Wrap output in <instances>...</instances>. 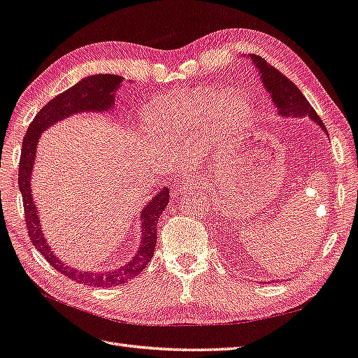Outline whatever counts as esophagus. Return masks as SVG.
Listing matches in <instances>:
<instances>
[{"label": "esophagus", "mask_w": 358, "mask_h": 358, "mask_svg": "<svg viewBox=\"0 0 358 358\" xmlns=\"http://www.w3.org/2000/svg\"><path fill=\"white\" fill-rule=\"evenodd\" d=\"M196 185H198V177L195 176V173L189 172V173H186V176L181 177L180 182L177 185V187H176V192L181 194V192H185V190H189V189L195 187Z\"/></svg>", "instance_id": "esophagus-1"}]
</instances>
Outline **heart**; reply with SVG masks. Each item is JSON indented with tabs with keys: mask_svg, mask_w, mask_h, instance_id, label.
Here are the masks:
<instances>
[{
	"mask_svg": "<svg viewBox=\"0 0 358 358\" xmlns=\"http://www.w3.org/2000/svg\"><path fill=\"white\" fill-rule=\"evenodd\" d=\"M213 114L227 124H238L248 114V103L235 96L218 99L213 93H187L157 101L143 115V122L152 134L198 138L206 134V124Z\"/></svg>",
	"mask_w": 358,
	"mask_h": 358,
	"instance_id": "heart-1",
	"label": "heart"
}]
</instances>
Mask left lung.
Here are the masks:
<instances>
[{"label": "left lung", "mask_w": 358, "mask_h": 358, "mask_svg": "<svg viewBox=\"0 0 358 358\" xmlns=\"http://www.w3.org/2000/svg\"><path fill=\"white\" fill-rule=\"evenodd\" d=\"M250 57L257 66V70H259L264 87L268 91L271 101L276 105L278 113L282 117L296 119L308 115L311 120H314L323 131H325V134H328L325 124H323L317 113L314 111V108L310 105L308 101H306V97L301 93V90H299L292 80L284 76L279 70L274 69V66L268 65L261 56L250 55Z\"/></svg>", "instance_id": "left-lung-1"}]
</instances>
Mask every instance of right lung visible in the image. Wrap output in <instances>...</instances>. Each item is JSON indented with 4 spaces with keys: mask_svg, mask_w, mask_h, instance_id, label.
<instances>
[{
    "mask_svg": "<svg viewBox=\"0 0 358 358\" xmlns=\"http://www.w3.org/2000/svg\"><path fill=\"white\" fill-rule=\"evenodd\" d=\"M123 78L115 74H96L78 82L76 85L65 90L64 93L52 99L45 106L41 108L36 117L29 124L27 134L22 140L20 169H18V185L22 195L24 213H26L27 234L31 244L43 255L47 262L61 274L69 276L78 284L90 287H115L136 278L140 271L146 268L148 262L152 259L154 248L157 243V221L166 209L169 201V189L164 187L155 194L146 207L140 213L141 227V244L138 252L132 259L120 268L106 271H80L74 270L70 265H65L57 257L41 231V221L38 217V209L31 198V171L33 162L36 155V145L43 132L71 114L84 111H110L114 106L115 91L120 87Z\"/></svg>",
    "mask_w": 358,
    "mask_h": 358,
    "instance_id": "1",
    "label": "right lung"
}]
</instances>
